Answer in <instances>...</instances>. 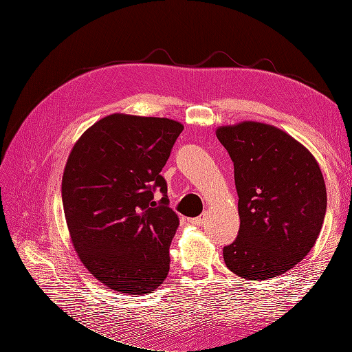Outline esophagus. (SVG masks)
Returning <instances> with one entry per match:
<instances>
[{
    "mask_svg": "<svg viewBox=\"0 0 352 352\" xmlns=\"http://www.w3.org/2000/svg\"><path fill=\"white\" fill-rule=\"evenodd\" d=\"M202 217H204V216H199V217H192V219H189V223H190V225H194V226H201V225H202V220H204Z\"/></svg>",
    "mask_w": 352,
    "mask_h": 352,
    "instance_id": "1",
    "label": "esophagus"
}]
</instances>
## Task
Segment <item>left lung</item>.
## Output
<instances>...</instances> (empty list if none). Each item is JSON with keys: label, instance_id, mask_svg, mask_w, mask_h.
Returning <instances> with one entry per match:
<instances>
[{"label": "left lung", "instance_id": "8db88e82", "mask_svg": "<svg viewBox=\"0 0 352 352\" xmlns=\"http://www.w3.org/2000/svg\"><path fill=\"white\" fill-rule=\"evenodd\" d=\"M216 135L233 162L241 219L223 258L239 278H276L310 252L322 230V170L307 148L270 124L243 122Z\"/></svg>", "mask_w": 352, "mask_h": 352}]
</instances>
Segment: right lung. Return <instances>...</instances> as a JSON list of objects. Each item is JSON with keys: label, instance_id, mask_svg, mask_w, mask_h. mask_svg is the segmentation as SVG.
<instances>
[{"label": "right lung", "instance_id": "1", "mask_svg": "<svg viewBox=\"0 0 352 352\" xmlns=\"http://www.w3.org/2000/svg\"><path fill=\"white\" fill-rule=\"evenodd\" d=\"M182 131L170 119L117 113L91 126L69 155L61 198L72 242L116 292L148 294L168 273L179 219L160 172Z\"/></svg>", "mask_w": 352, "mask_h": 352}]
</instances>
